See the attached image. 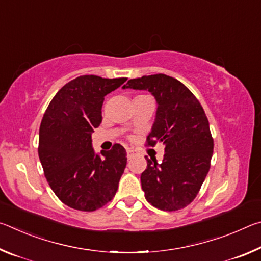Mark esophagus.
<instances>
[{
  "mask_svg": "<svg viewBox=\"0 0 261 261\" xmlns=\"http://www.w3.org/2000/svg\"><path fill=\"white\" fill-rule=\"evenodd\" d=\"M126 154H127V158L131 159V158H134L136 155L137 152L134 151V149H132V148H126Z\"/></svg>",
  "mask_w": 261,
  "mask_h": 261,
  "instance_id": "1",
  "label": "esophagus"
}]
</instances>
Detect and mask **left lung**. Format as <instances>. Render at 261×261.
<instances>
[{
  "label": "left lung",
  "mask_w": 261,
  "mask_h": 261,
  "mask_svg": "<svg viewBox=\"0 0 261 261\" xmlns=\"http://www.w3.org/2000/svg\"><path fill=\"white\" fill-rule=\"evenodd\" d=\"M122 88L148 91L156 101L147 141L149 146L165 145V155L161 163L146 159L147 168L140 176L145 198L162 211L183 208L196 198L213 155L204 109L187 86L162 73L130 79Z\"/></svg>",
  "instance_id": "obj_1"
}]
</instances>
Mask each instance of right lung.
I'll return each mask as SVG.
<instances>
[{
  "label": "right lung",
  "instance_id": "obj_1",
  "mask_svg": "<svg viewBox=\"0 0 261 261\" xmlns=\"http://www.w3.org/2000/svg\"><path fill=\"white\" fill-rule=\"evenodd\" d=\"M126 78L81 76L50 101L39 131V159L47 182L71 208L92 212L113 199L126 166L125 148L115 144L95 153L92 132L102 121L105 96Z\"/></svg>",
  "mask_w": 261,
  "mask_h": 261
}]
</instances>
